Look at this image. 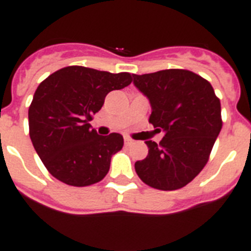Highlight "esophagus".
<instances>
[{
  "label": "esophagus",
  "mask_w": 251,
  "mask_h": 251,
  "mask_svg": "<svg viewBox=\"0 0 251 251\" xmlns=\"http://www.w3.org/2000/svg\"><path fill=\"white\" fill-rule=\"evenodd\" d=\"M124 139H125V145L126 146H131L134 143L133 139H131V138H129V137H125Z\"/></svg>",
  "instance_id": "34e87169"
}]
</instances>
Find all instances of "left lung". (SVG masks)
<instances>
[{
    "label": "left lung",
    "mask_w": 251,
    "mask_h": 251,
    "mask_svg": "<svg viewBox=\"0 0 251 251\" xmlns=\"http://www.w3.org/2000/svg\"><path fill=\"white\" fill-rule=\"evenodd\" d=\"M133 78L152 108L150 124L165 134L159 145L146 141L149 155L135 163V172L153 189L186 186L207 164L222 130L220 100L208 80L183 69Z\"/></svg>",
    "instance_id": "left-lung-1"
}]
</instances>
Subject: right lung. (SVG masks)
Masks as SVG:
<instances>
[{"label": "right lung", "mask_w": 251, "mask_h": 251, "mask_svg": "<svg viewBox=\"0 0 251 251\" xmlns=\"http://www.w3.org/2000/svg\"><path fill=\"white\" fill-rule=\"evenodd\" d=\"M130 83L129 73L68 66L39 84L28 108L29 138L53 177L78 187L105 177L124 138L118 133L99 135L90 121L110 91Z\"/></svg>", "instance_id": "add662e5"}]
</instances>
